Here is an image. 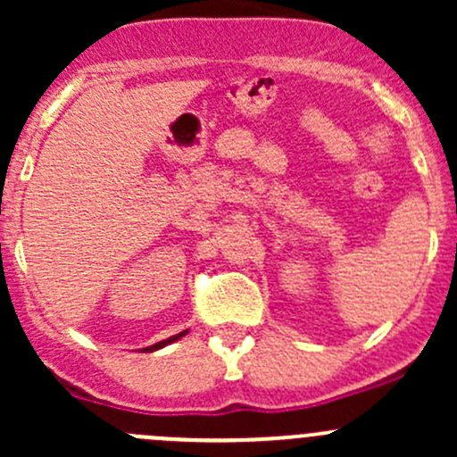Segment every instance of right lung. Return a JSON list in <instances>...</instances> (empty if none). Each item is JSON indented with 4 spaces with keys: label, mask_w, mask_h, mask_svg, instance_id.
Returning a JSON list of instances; mask_svg holds the SVG:
<instances>
[{
    "label": "right lung",
    "mask_w": 457,
    "mask_h": 457,
    "mask_svg": "<svg viewBox=\"0 0 457 457\" xmlns=\"http://www.w3.org/2000/svg\"><path fill=\"white\" fill-rule=\"evenodd\" d=\"M181 336H186V331H181V334L172 336V338H168V340H161V343L152 345V347H145V349H143V352H156V349H161V347H165V345H170V343H174V340H179V338H181Z\"/></svg>",
    "instance_id": "right-lung-1"
}]
</instances>
